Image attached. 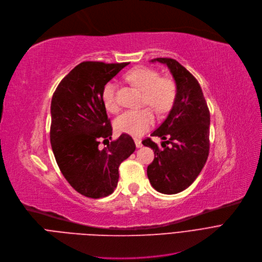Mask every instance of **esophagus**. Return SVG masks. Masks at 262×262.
Returning <instances> with one entry per match:
<instances>
[{"mask_svg":"<svg viewBox=\"0 0 262 262\" xmlns=\"http://www.w3.org/2000/svg\"><path fill=\"white\" fill-rule=\"evenodd\" d=\"M134 143H135V146L136 148H141L143 145H142V141L140 139H134Z\"/></svg>","mask_w":262,"mask_h":262,"instance_id":"1","label":"esophagus"}]
</instances>
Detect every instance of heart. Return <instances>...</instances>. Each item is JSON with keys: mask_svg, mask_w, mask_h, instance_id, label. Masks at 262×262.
<instances>
[{"mask_svg": "<svg viewBox=\"0 0 262 262\" xmlns=\"http://www.w3.org/2000/svg\"><path fill=\"white\" fill-rule=\"evenodd\" d=\"M127 79L144 92V103L150 104L159 113H166L176 98V84L169 78H160L158 71L140 67L127 73ZM102 101L105 107L116 113L119 106L116 101V83L107 82L102 90ZM156 115L151 107L128 110L115 122L119 132L140 136L147 132L155 123Z\"/></svg>", "mask_w": 262, "mask_h": 262, "instance_id": "1", "label": "heart"}]
</instances>
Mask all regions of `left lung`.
Here are the masks:
<instances>
[{"mask_svg": "<svg viewBox=\"0 0 262 262\" xmlns=\"http://www.w3.org/2000/svg\"><path fill=\"white\" fill-rule=\"evenodd\" d=\"M150 61L167 66L176 84V98L166 119L151 133L163 140V149L150 139L143 141L155 151L147 176L158 192L177 194L189 188L206 164L210 113L201 85L176 59L160 57Z\"/></svg>", "mask_w": 262, "mask_h": 262, "instance_id": "left-lung-1", "label": "left lung"}]
</instances>
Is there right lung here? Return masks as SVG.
<instances>
[{
    "instance_id": "obj_1",
    "label": "right lung",
    "mask_w": 262,
    "mask_h": 262,
    "mask_svg": "<svg viewBox=\"0 0 262 262\" xmlns=\"http://www.w3.org/2000/svg\"><path fill=\"white\" fill-rule=\"evenodd\" d=\"M128 64L83 61L60 81L52 97L50 141L56 163L72 188L86 197L113 193L120 163L135 150L128 134L99 148L100 140L112 135L102 90Z\"/></svg>"
}]
</instances>
